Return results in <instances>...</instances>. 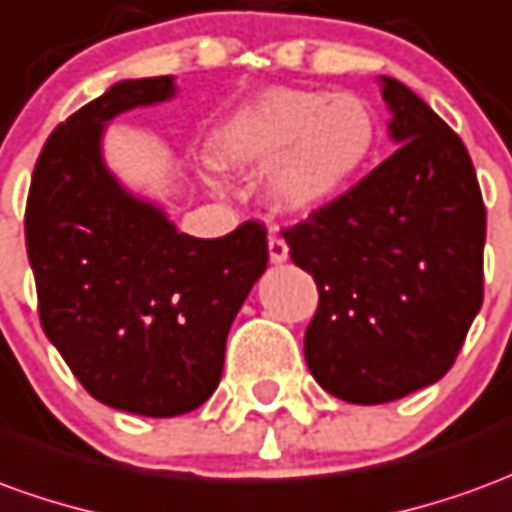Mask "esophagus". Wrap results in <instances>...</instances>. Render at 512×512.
I'll use <instances>...</instances> for the list:
<instances>
[{"instance_id":"obj_1","label":"esophagus","mask_w":512,"mask_h":512,"mask_svg":"<svg viewBox=\"0 0 512 512\" xmlns=\"http://www.w3.org/2000/svg\"><path fill=\"white\" fill-rule=\"evenodd\" d=\"M268 257H271V263H277V266L288 260V244L282 241L277 232L268 235Z\"/></svg>"}]
</instances>
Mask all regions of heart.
<instances>
[{
  "instance_id": "b5f03b06",
  "label": "heart",
  "mask_w": 512,
  "mask_h": 512,
  "mask_svg": "<svg viewBox=\"0 0 512 512\" xmlns=\"http://www.w3.org/2000/svg\"><path fill=\"white\" fill-rule=\"evenodd\" d=\"M380 146L374 110L352 94L271 88L232 116L216 138L224 169H266L271 199L313 213L368 169Z\"/></svg>"
}]
</instances>
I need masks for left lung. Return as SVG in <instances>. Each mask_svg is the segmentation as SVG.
Here are the masks:
<instances>
[{
    "label": "left lung",
    "mask_w": 512,
    "mask_h": 512,
    "mask_svg": "<svg viewBox=\"0 0 512 512\" xmlns=\"http://www.w3.org/2000/svg\"><path fill=\"white\" fill-rule=\"evenodd\" d=\"M380 82L399 149L282 232L318 285L307 368L352 405L441 380L482 307L485 205L471 157L424 99L399 80Z\"/></svg>",
    "instance_id": "1"
}]
</instances>
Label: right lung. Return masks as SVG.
I'll return each instance as SVG.
<instances>
[{
	"mask_svg": "<svg viewBox=\"0 0 512 512\" xmlns=\"http://www.w3.org/2000/svg\"><path fill=\"white\" fill-rule=\"evenodd\" d=\"M171 96L174 77L121 80L57 124L24 216L46 338L94 399L149 418L213 396L232 321L268 263L263 224L185 235L105 166L107 121Z\"/></svg>",
	"mask_w": 512,
	"mask_h": 512,
	"instance_id": "right-lung-1",
	"label": "right lung"
}]
</instances>
